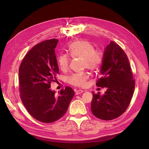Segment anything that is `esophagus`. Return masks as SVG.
Masks as SVG:
<instances>
[{"label":"esophagus","mask_w":149,"mask_h":149,"mask_svg":"<svg viewBox=\"0 0 149 149\" xmlns=\"http://www.w3.org/2000/svg\"><path fill=\"white\" fill-rule=\"evenodd\" d=\"M75 95H79V94H81L82 93H83L84 91L82 90H75Z\"/></svg>","instance_id":"obj_1"}]
</instances>
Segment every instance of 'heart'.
<instances>
[{
  "label": "heart",
  "instance_id": "heart-1",
  "mask_svg": "<svg viewBox=\"0 0 149 149\" xmlns=\"http://www.w3.org/2000/svg\"><path fill=\"white\" fill-rule=\"evenodd\" d=\"M69 55L72 58L82 59L83 68H88L91 72H95L102 65L103 56L100 50L95 49L93 45L86 40H79L72 42L68 47ZM70 59L68 55L61 54L58 58V64L63 71L69 68ZM89 75L87 72L71 75L68 79L70 84L75 87L83 88L86 86Z\"/></svg>",
  "mask_w": 149,
  "mask_h": 149
}]
</instances>
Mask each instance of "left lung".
<instances>
[{
	"instance_id": "1",
	"label": "left lung",
	"mask_w": 149,
	"mask_h": 149,
	"mask_svg": "<svg viewBox=\"0 0 149 149\" xmlns=\"http://www.w3.org/2000/svg\"><path fill=\"white\" fill-rule=\"evenodd\" d=\"M101 74L102 76L97 81L96 85L107 88V91L103 95L92 92L91 111L98 118L111 120L121 116L127 109L135 88L127 56L113 41L105 49Z\"/></svg>"
}]
</instances>
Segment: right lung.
<instances>
[{"label": "right lung", "mask_w": 149, "mask_h": 149, "mask_svg": "<svg viewBox=\"0 0 149 149\" xmlns=\"http://www.w3.org/2000/svg\"><path fill=\"white\" fill-rule=\"evenodd\" d=\"M58 42V39H50L34 45L22 59L18 71L22 103L34 118L46 123L65 115L75 94L68 86L58 95L50 88L59 73L54 51Z\"/></svg>", "instance_id": "add662e5"}]
</instances>
